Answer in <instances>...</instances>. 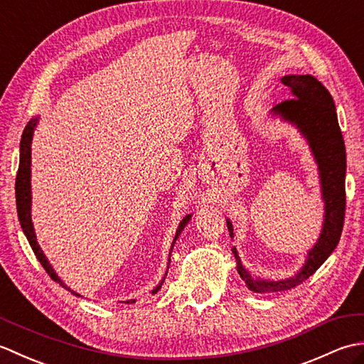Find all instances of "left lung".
Wrapping results in <instances>:
<instances>
[{"instance_id": "1", "label": "left lung", "mask_w": 364, "mask_h": 364, "mask_svg": "<svg viewBox=\"0 0 364 364\" xmlns=\"http://www.w3.org/2000/svg\"><path fill=\"white\" fill-rule=\"evenodd\" d=\"M282 82L291 89L294 98L278 103L272 114L280 115L292 123L308 141V145L318 162L321 176L322 200L326 206L323 225L318 242L308 252L304 267L297 275L286 280L270 282L252 277L242 266L241 258L233 247L237 262V272L245 282L247 288L258 294L280 292L296 288L310 278L336 249L343 233L346 214V146L339 129L335 102L330 92L311 75H288ZM230 236L233 237V225L227 220Z\"/></svg>"}]
</instances>
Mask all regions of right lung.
<instances>
[{"label": "right lung", "mask_w": 364, "mask_h": 364, "mask_svg": "<svg viewBox=\"0 0 364 364\" xmlns=\"http://www.w3.org/2000/svg\"><path fill=\"white\" fill-rule=\"evenodd\" d=\"M37 122H38L37 117L36 119H31L28 122V125H26L25 131H23L21 141H20V164H18L17 180H15V198H17L18 220H20V225L23 228V233H25V236L28 237L31 249H33V252L36 253L37 259L41 261V264L46 270V274H48L54 282L63 286V288L68 289L72 294H75V296H80L78 292H75L70 288H67V284L63 283V280H60V278L58 277V274L54 272V269L51 267L48 259H46V257H45L42 249H41V245L37 244V237H36V233H34L33 220H31V142H33V134H34V129L37 127ZM189 220H191V214H188L186 218H184L180 222V225H178V230H176L175 239H173V242H172V247H170V252H172L175 241L178 239V236H180L181 231L184 230V227L188 225ZM168 257H170V255H168ZM168 264H170V258H168ZM167 269H168V266H167ZM164 278H162V282L156 286V288L151 291V294H156L161 289V284L164 283ZM133 301H136V300H128V304H133Z\"/></svg>", "instance_id": "obj_1"}]
</instances>
